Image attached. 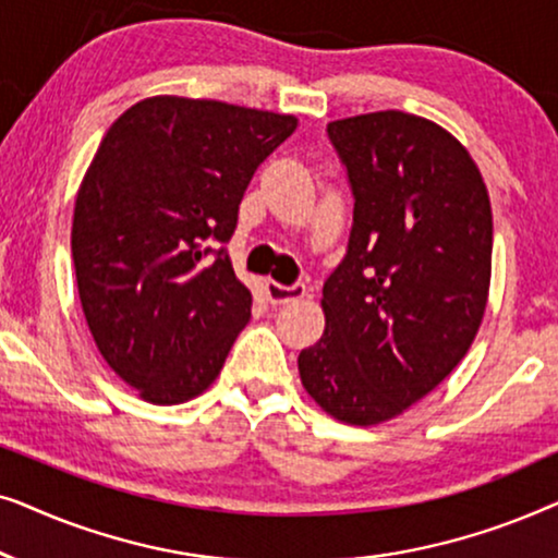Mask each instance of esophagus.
Listing matches in <instances>:
<instances>
[{
    "instance_id": "esophagus-1",
    "label": "esophagus",
    "mask_w": 558,
    "mask_h": 558,
    "mask_svg": "<svg viewBox=\"0 0 558 558\" xmlns=\"http://www.w3.org/2000/svg\"><path fill=\"white\" fill-rule=\"evenodd\" d=\"M264 292L269 296L271 304H287V302L302 300V296L307 294V287H304L302 281H296V284H289V287L279 284V281H266Z\"/></svg>"
}]
</instances>
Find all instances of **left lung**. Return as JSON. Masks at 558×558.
I'll return each instance as SVG.
<instances>
[{
  "label": "left lung",
  "mask_w": 558,
  "mask_h": 558,
  "mask_svg": "<svg viewBox=\"0 0 558 558\" xmlns=\"http://www.w3.org/2000/svg\"><path fill=\"white\" fill-rule=\"evenodd\" d=\"M353 190L345 258L323 287L325 332L300 378L327 414L371 426L434 391L483 323L493 210L470 151L403 111L327 124Z\"/></svg>",
  "instance_id": "8db88e82"
}]
</instances>
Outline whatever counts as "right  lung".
<instances>
[{
	"label": "right lung",
	"mask_w": 558,
	"mask_h": 558,
	"mask_svg": "<svg viewBox=\"0 0 558 558\" xmlns=\"http://www.w3.org/2000/svg\"><path fill=\"white\" fill-rule=\"evenodd\" d=\"M296 129L271 113L155 96L113 121L75 197V281L104 361L149 403L201 396L251 317L226 243L256 167Z\"/></svg>",
	"instance_id": "obj_1"
}]
</instances>
